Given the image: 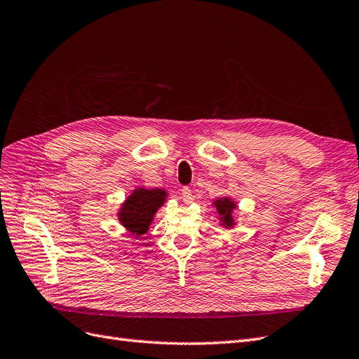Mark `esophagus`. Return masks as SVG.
<instances>
[{
    "label": "esophagus",
    "instance_id": "esophagus-1",
    "mask_svg": "<svg viewBox=\"0 0 359 359\" xmlns=\"http://www.w3.org/2000/svg\"><path fill=\"white\" fill-rule=\"evenodd\" d=\"M181 199L186 202V203H191L193 201H194V196H193V193H191V190L189 189V187H184L182 190H181Z\"/></svg>",
    "mask_w": 359,
    "mask_h": 359
}]
</instances>
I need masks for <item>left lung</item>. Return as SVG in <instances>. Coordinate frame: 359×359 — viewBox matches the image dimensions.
I'll use <instances>...</instances> for the list:
<instances>
[{"label":"left lung","mask_w":359,"mask_h":359,"mask_svg":"<svg viewBox=\"0 0 359 359\" xmlns=\"http://www.w3.org/2000/svg\"><path fill=\"white\" fill-rule=\"evenodd\" d=\"M212 208L215 210L217 219L223 229H233L236 226V220L233 219V211L238 208L236 202L229 196L219 198L212 201Z\"/></svg>","instance_id":"8db88e82"}]
</instances>
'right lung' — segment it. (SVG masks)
<instances>
[{
  "label": "right lung",
  "instance_id": "right-lung-1",
  "mask_svg": "<svg viewBox=\"0 0 359 359\" xmlns=\"http://www.w3.org/2000/svg\"><path fill=\"white\" fill-rule=\"evenodd\" d=\"M168 194L165 189L136 187L118 208V222L127 232L140 240V236L148 232L157 211L165 205Z\"/></svg>",
  "mask_w": 359,
  "mask_h": 359
}]
</instances>
